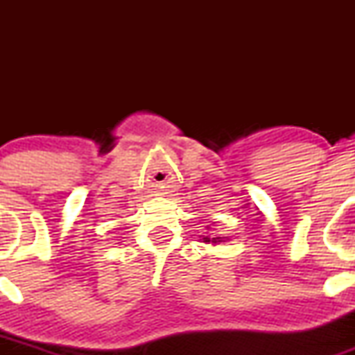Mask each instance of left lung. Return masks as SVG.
I'll list each match as a JSON object with an SVG mask.
<instances>
[{"mask_svg":"<svg viewBox=\"0 0 355 355\" xmlns=\"http://www.w3.org/2000/svg\"><path fill=\"white\" fill-rule=\"evenodd\" d=\"M222 237H214V239H210V237H203V242H207V243H217V242H222Z\"/></svg>","mask_w":355,"mask_h":355,"instance_id":"obj_1","label":"left lung"}]
</instances>
